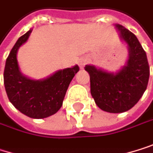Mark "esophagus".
Returning <instances> with one entry per match:
<instances>
[{
    "instance_id": "34e87169",
    "label": "esophagus",
    "mask_w": 153,
    "mask_h": 153,
    "mask_svg": "<svg viewBox=\"0 0 153 153\" xmlns=\"http://www.w3.org/2000/svg\"><path fill=\"white\" fill-rule=\"evenodd\" d=\"M87 62H88V60H87V58H81V59L78 61L79 66H80L81 68H83V67H84V65H85Z\"/></svg>"
}]
</instances>
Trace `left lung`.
<instances>
[{"label": "left lung", "instance_id": "left-lung-1", "mask_svg": "<svg viewBox=\"0 0 153 153\" xmlns=\"http://www.w3.org/2000/svg\"><path fill=\"white\" fill-rule=\"evenodd\" d=\"M121 39L127 44L129 57L119 71L108 72L86 65L90 74L91 93L100 109L121 113L131 109L143 95L149 82L150 67L145 51L137 37L123 26L115 25Z\"/></svg>", "mask_w": 153, "mask_h": 153}]
</instances>
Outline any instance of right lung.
Segmentation results:
<instances>
[{
  "label": "right lung",
  "instance_id": "right-lung-1",
  "mask_svg": "<svg viewBox=\"0 0 153 153\" xmlns=\"http://www.w3.org/2000/svg\"><path fill=\"white\" fill-rule=\"evenodd\" d=\"M31 29L21 36L6 60L3 81L7 96L22 113L33 119H43L55 114L62 107L64 96L79 66L60 70L42 80L24 76L17 61L19 48L27 42Z\"/></svg>",
  "mask_w": 153,
  "mask_h": 153
}]
</instances>
